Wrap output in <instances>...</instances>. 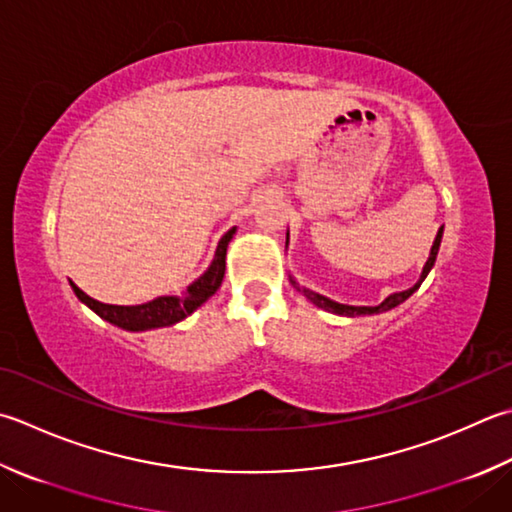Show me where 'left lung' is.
I'll return each mask as SVG.
<instances>
[{
	"label": "left lung",
	"mask_w": 512,
	"mask_h": 512,
	"mask_svg": "<svg viewBox=\"0 0 512 512\" xmlns=\"http://www.w3.org/2000/svg\"><path fill=\"white\" fill-rule=\"evenodd\" d=\"M442 235H444V226L437 230V237H435V242H433V248H430V255H428V262H426V266H424V270H422V277H419V282L413 286V288H408V290H402V293H393V295H388L382 304L379 306H348V304H339V302H333V299H328V297H324V295H319V293H315V290H310V288H304V286H299L293 277H290V284H293L299 293H304V297L306 299H310V302H313L315 306H319V308H324V310H328V313H335V315H346V317H357V315H377V313H386V310H390V308H395V306H399L402 302H406V299L415 293V290L422 286V282L426 279V275L430 273V268L435 266V259H437V253H439V244H442ZM288 244V242H286Z\"/></svg>",
	"instance_id": "left-lung-1"
}]
</instances>
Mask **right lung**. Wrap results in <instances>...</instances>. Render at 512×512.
<instances>
[{
  "label": "right lung",
  "mask_w": 512,
  "mask_h": 512,
  "mask_svg": "<svg viewBox=\"0 0 512 512\" xmlns=\"http://www.w3.org/2000/svg\"><path fill=\"white\" fill-rule=\"evenodd\" d=\"M235 230L237 228H230L228 233L219 239L215 259L210 262L208 270L202 277H197L182 295H164V297L153 299V302H146L139 306H115V304H102L97 302V299L88 297L84 290L77 288L73 282H70V286H73L75 295L82 299L90 310H95L99 317L119 328L150 330V328L173 326L177 322H182V319H186L190 313H195V310L202 306L208 297H213L217 293V288L222 286V279L226 273V248L230 239H233Z\"/></svg>",
  "instance_id": "add662e5"
}]
</instances>
